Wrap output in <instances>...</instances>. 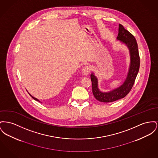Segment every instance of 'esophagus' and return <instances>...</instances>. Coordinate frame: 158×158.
Instances as JSON below:
<instances>
[{
    "instance_id": "34e87169",
    "label": "esophagus",
    "mask_w": 158,
    "mask_h": 158,
    "mask_svg": "<svg viewBox=\"0 0 158 158\" xmlns=\"http://www.w3.org/2000/svg\"><path fill=\"white\" fill-rule=\"evenodd\" d=\"M90 71H91V69L88 65L84 66V67L82 69V72L84 75H88Z\"/></svg>"
}]
</instances>
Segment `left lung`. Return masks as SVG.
<instances>
[{"label":"left lung","instance_id":"1","mask_svg":"<svg viewBox=\"0 0 158 158\" xmlns=\"http://www.w3.org/2000/svg\"><path fill=\"white\" fill-rule=\"evenodd\" d=\"M117 39L125 44L130 49L131 65L129 72L125 82L118 88L109 93L101 92L98 88L97 77L93 73L91 75L93 95L97 100L101 102H113L127 96L131 90L139 71L140 63L139 52L135 38L130 31L124 28L122 24H119V33Z\"/></svg>","mask_w":158,"mask_h":158}]
</instances>
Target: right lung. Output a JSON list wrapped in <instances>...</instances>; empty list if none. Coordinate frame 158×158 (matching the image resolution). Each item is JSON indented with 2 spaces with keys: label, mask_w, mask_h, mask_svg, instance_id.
<instances>
[{
  "label": "right lung",
  "mask_w": 158,
  "mask_h": 158,
  "mask_svg": "<svg viewBox=\"0 0 158 158\" xmlns=\"http://www.w3.org/2000/svg\"><path fill=\"white\" fill-rule=\"evenodd\" d=\"M30 96H31L30 94ZM31 97H32V98H33L34 100H36V101H37V102H39V100H37V98H35V97H32V96H31Z\"/></svg>",
  "instance_id": "right-lung-1"
}]
</instances>
